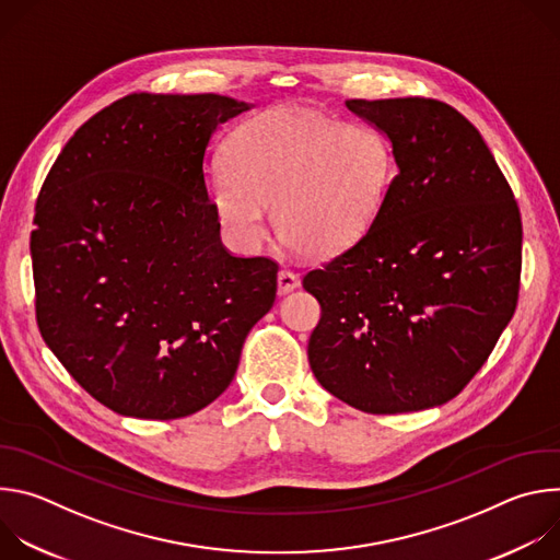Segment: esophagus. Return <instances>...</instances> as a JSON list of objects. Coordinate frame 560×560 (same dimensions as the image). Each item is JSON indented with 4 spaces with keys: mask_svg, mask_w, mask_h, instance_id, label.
I'll return each instance as SVG.
<instances>
[{
    "mask_svg": "<svg viewBox=\"0 0 560 560\" xmlns=\"http://www.w3.org/2000/svg\"><path fill=\"white\" fill-rule=\"evenodd\" d=\"M299 285H301V277L294 270H290V268H281L279 270V277H277L279 294H288V292H292Z\"/></svg>",
    "mask_w": 560,
    "mask_h": 560,
    "instance_id": "1",
    "label": "esophagus"
}]
</instances>
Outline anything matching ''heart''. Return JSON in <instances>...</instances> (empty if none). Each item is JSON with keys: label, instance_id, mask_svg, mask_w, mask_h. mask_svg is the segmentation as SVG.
Segmentation results:
<instances>
[{"label": "heart", "instance_id": "b5f03b06", "mask_svg": "<svg viewBox=\"0 0 560 560\" xmlns=\"http://www.w3.org/2000/svg\"><path fill=\"white\" fill-rule=\"evenodd\" d=\"M394 177V148L368 121L310 110H270L225 141L223 166L206 177V199L232 242L266 236L275 206L281 242L307 257H330L374 223Z\"/></svg>", "mask_w": 560, "mask_h": 560}]
</instances>
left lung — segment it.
Returning <instances> with one entry per match:
<instances>
[{
  "instance_id": "8db88e82",
  "label": "left lung",
  "mask_w": 560,
  "mask_h": 560,
  "mask_svg": "<svg viewBox=\"0 0 560 560\" xmlns=\"http://www.w3.org/2000/svg\"><path fill=\"white\" fill-rule=\"evenodd\" d=\"M346 106L387 135L398 173L359 242L303 277L322 303L307 361L330 394L368 415L443 406L514 316L518 203L456 108L423 97Z\"/></svg>"
}]
</instances>
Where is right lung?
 <instances>
[{
    "label": "right lung",
    "mask_w": 560,
    "mask_h": 560,
    "mask_svg": "<svg viewBox=\"0 0 560 560\" xmlns=\"http://www.w3.org/2000/svg\"><path fill=\"white\" fill-rule=\"evenodd\" d=\"M244 102L135 93L68 139L35 203L37 326L117 415L168 421L230 385L277 296V261L234 257L206 199L210 135Z\"/></svg>",
    "instance_id": "add662e5"
}]
</instances>
